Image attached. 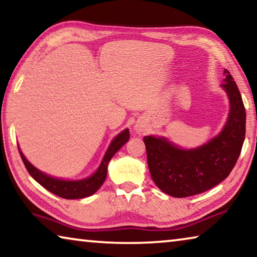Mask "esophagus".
I'll return each mask as SVG.
<instances>
[{"label": "esophagus", "instance_id": "34e87169", "mask_svg": "<svg viewBox=\"0 0 257 257\" xmlns=\"http://www.w3.org/2000/svg\"><path fill=\"white\" fill-rule=\"evenodd\" d=\"M134 130L135 132H136V134H144V129H143L141 125H135L134 127Z\"/></svg>", "mask_w": 257, "mask_h": 257}]
</instances>
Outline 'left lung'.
Returning <instances> with one entry per match:
<instances>
[{"instance_id":"left-lung-1","label":"left lung","mask_w":257,"mask_h":257,"mask_svg":"<svg viewBox=\"0 0 257 257\" xmlns=\"http://www.w3.org/2000/svg\"><path fill=\"white\" fill-rule=\"evenodd\" d=\"M220 87L229 99L227 122L210 141L195 149H182L162 136H145L152 179L172 197L204 193L227 178L240 155L246 133V111L240 92L228 70Z\"/></svg>"}]
</instances>
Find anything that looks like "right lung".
Returning a JSON list of instances; mask_svg holds the SVG:
<instances>
[{"label":"right lung","mask_w":257,"mask_h":257,"mask_svg":"<svg viewBox=\"0 0 257 257\" xmlns=\"http://www.w3.org/2000/svg\"><path fill=\"white\" fill-rule=\"evenodd\" d=\"M129 129L125 128L112 139L111 144L108 145L105 154H104L101 163H99V167L97 168V170L95 171L92 176L77 180L56 178L38 170L36 167H34V165L26 159V156L24 155L23 152H21L19 146L18 150L25 167L29 172V175L32 176L38 184L59 197L67 199H79L92 196L93 194L96 193L99 189V187L103 185V182L106 179L108 162H110V160L113 158V155H114L116 152L129 141Z\"/></svg>","instance_id":"right-lung-1"}]
</instances>
